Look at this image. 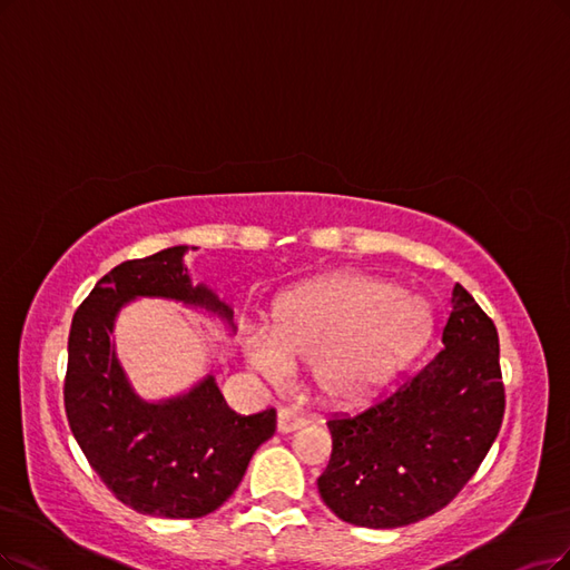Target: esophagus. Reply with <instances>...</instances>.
Returning a JSON list of instances; mask_svg holds the SVG:
<instances>
[{
    "instance_id": "esophagus-1",
    "label": "esophagus",
    "mask_w": 570,
    "mask_h": 570,
    "mask_svg": "<svg viewBox=\"0 0 570 570\" xmlns=\"http://www.w3.org/2000/svg\"><path fill=\"white\" fill-rule=\"evenodd\" d=\"M305 425H307V417H305L303 413H298V411L282 409V411L277 413V430H279L282 434L296 432V430H301V428H305Z\"/></svg>"
}]
</instances>
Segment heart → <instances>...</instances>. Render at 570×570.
<instances>
[{
	"mask_svg": "<svg viewBox=\"0 0 570 570\" xmlns=\"http://www.w3.org/2000/svg\"><path fill=\"white\" fill-rule=\"evenodd\" d=\"M428 333V312L399 286L366 274H333L284 298L272 326H253L246 356L269 381L312 364L324 399L354 404L383 390Z\"/></svg>",
	"mask_w": 570,
	"mask_h": 570,
	"instance_id": "obj_1",
	"label": "heart"
}]
</instances>
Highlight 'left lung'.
I'll return each instance as SVG.
<instances>
[{"label": "left lung", "mask_w": 570, "mask_h": 570, "mask_svg": "<svg viewBox=\"0 0 570 570\" xmlns=\"http://www.w3.org/2000/svg\"><path fill=\"white\" fill-rule=\"evenodd\" d=\"M434 360L383 402L328 420L326 508L364 529H399L439 512L474 476L500 432L504 385L491 317L455 284Z\"/></svg>", "instance_id": "8db88e82"}]
</instances>
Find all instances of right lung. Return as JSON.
Returning a JSON list of instances; mask_svg holds the SVG:
<instances>
[{
	"label": "right lung",
	"mask_w": 570,
	"mask_h": 570,
	"mask_svg": "<svg viewBox=\"0 0 570 570\" xmlns=\"http://www.w3.org/2000/svg\"><path fill=\"white\" fill-rule=\"evenodd\" d=\"M185 253L187 246H171L105 274L72 317L62 387L70 430L100 481L126 508L164 519L216 512L277 430L274 409L232 411L210 373L164 402H145L126 377L112 341L126 303L168 298L232 324V309L214 291L193 286Z\"/></svg>",
	"instance_id": "obj_1"
}]
</instances>
